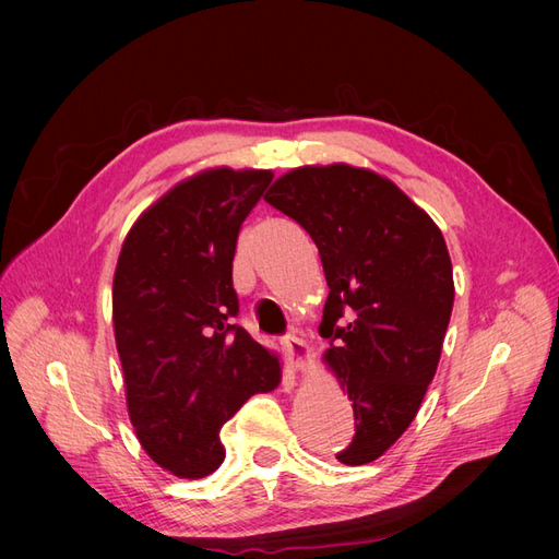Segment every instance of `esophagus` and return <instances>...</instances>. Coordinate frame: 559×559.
Returning <instances> with one entry per match:
<instances>
[{"mask_svg":"<svg viewBox=\"0 0 559 559\" xmlns=\"http://www.w3.org/2000/svg\"><path fill=\"white\" fill-rule=\"evenodd\" d=\"M284 349H286V354H289V359L298 373H302V376L310 373L312 352L306 345V341H300V337H296V335H289V337H284Z\"/></svg>","mask_w":559,"mask_h":559,"instance_id":"1","label":"esophagus"}]
</instances>
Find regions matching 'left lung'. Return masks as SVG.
<instances>
[{"instance_id":"left-lung-1","label":"left lung","mask_w":559,"mask_h":559,"mask_svg":"<svg viewBox=\"0 0 559 559\" xmlns=\"http://www.w3.org/2000/svg\"><path fill=\"white\" fill-rule=\"evenodd\" d=\"M265 202L310 233L324 265L321 359L357 425L337 462H376L411 427L441 361L454 302L443 233L392 179L347 163L296 167Z\"/></svg>"}]
</instances>
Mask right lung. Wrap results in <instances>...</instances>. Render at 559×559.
I'll return each mask as SVG.
<instances>
[{
    "label": "right lung",
    "mask_w": 559,
    "mask_h": 559,
    "mask_svg": "<svg viewBox=\"0 0 559 559\" xmlns=\"http://www.w3.org/2000/svg\"><path fill=\"white\" fill-rule=\"evenodd\" d=\"M270 170L210 167L175 183L128 230L114 273V337L144 452L177 478L222 466L218 431L282 382L275 352L233 324V257Z\"/></svg>",
    "instance_id": "add662e5"
}]
</instances>
